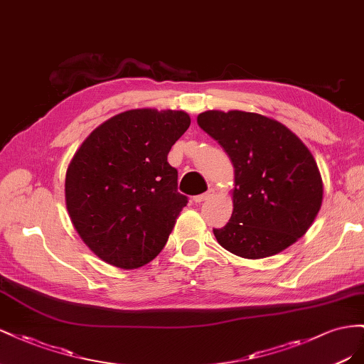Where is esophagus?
I'll use <instances>...</instances> for the list:
<instances>
[{
	"label": "esophagus",
	"instance_id": "34e87169",
	"mask_svg": "<svg viewBox=\"0 0 364 364\" xmlns=\"http://www.w3.org/2000/svg\"><path fill=\"white\" fill-rule=\"evenodd\" d=\"M212 195H213V191H212V189H209V191L204 192V193H201V195H196V196H193V201H195V203H203V201H205V200H209Z\"/></svg>",
	"mask_w": 364,
	"mask_h": 364
}]
</instances>
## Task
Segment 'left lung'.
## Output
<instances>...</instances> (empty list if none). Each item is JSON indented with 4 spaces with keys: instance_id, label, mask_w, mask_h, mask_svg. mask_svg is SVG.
I'll return each mask as SVG.
<instances>
[{
    "instance_id": "1",
    "label": "left lung",
    "mask_w": 364,
    "mask_h": 364,
    "mask_svg": "<svg viewBox=\"0 0 364 364\" xmlns=\"http://www.w3.org/2000/svg\"><path fill=\"white\" fill-rule=\"evenodd\" d=\"M196 122L235 168L233 213L213 228L218 242L236 256L261 259L302 237L323 200L317 163L302 140L256 112L205 111Z\"/></svg>"
}]
</instances>
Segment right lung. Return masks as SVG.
<instances>
[{"mask_svg":"<svg viewBox=\"0 0 364 364\" xmlns=\"http://www.w3.org/2000/svg\"><path fill=\"white\" fill-rule=\"evenodd\" d=\"M189 124L184 111L129 109L80 144L65 175L67 210L102 261L131 269L163 250L188 204L168 154Z\"/></svg>","mask_w":364,"mask_h":364,"instance_id":"obj_1","label":"right lung"}]
</instances>
